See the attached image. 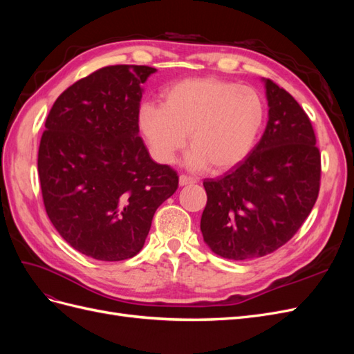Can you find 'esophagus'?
Returning <instances> with one entry per match:
<instances>
[{"label": "esophagus", "mask_w": 354, "mask_h": 354, "mask_svg": "<svg viewBox=\"0 0 354 354\" xmlns=\"http://www.w3.org/2000/svg\"><path fill=\"white\" fill-rule=\"evenodd\" d=\"M194 183H195V178H192V177H189V176L181 174V176L178 177V185H180V186H187V185H194Z\"/></svg>", "instance_id": "obj_1"}]
</instances>
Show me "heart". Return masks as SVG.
Wrapping results in <instances>:
<instances>
[{"label":"heart","mask_w":354,"mask_h":354,"mask_svg":"<svg viewBox=\"0 0 354 354\" xmlns=\"http://www.w3.org/2000/svg\"><path fill=\"white\" fill-rule=\"evenodd\" d=\"M266 121L263 95L218 78H189L168 87L160 106L145 104L138 125L153 156L171 164L186 146L189 167L227 171L254 151Z\"/></svg>","instance_id":"obj_1"}]
</instances>
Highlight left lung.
Segmentation results:
<instances>
[{"mask_svg":"<svg viewBox=\"0 0 354 354\" xmlns=\"http://www.w3.org/2000/svg\"><path fill=\"white\" fill-rule=\"evenodd\" d=\"M269 121L243 162L205 180L201 232L212 252L252 260L281 248L301 227L320 187V152L307 113L286 90L264 80Z\"/></svg>","mask_w":354,"mask_h":354,"instance_id":"8db88e82","label":"left lung"}]
</instances>
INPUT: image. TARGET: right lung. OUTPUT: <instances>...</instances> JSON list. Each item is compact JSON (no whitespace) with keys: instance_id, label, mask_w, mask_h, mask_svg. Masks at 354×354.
<instances>
[{"instance_id":"1","label":"right lung","mask_w":354,"mask_h":354,"mask_svg":"<svg viewBox=\"0 0 354 354\" xmlns=\"http://www.w3.org/2000/svg\"><path fill=\"white\" fill-rule=\"evenodd\" d=\"M137 65L106 66L63 91L47 116L38 176L47 216L72 248L102 261L143 248L158 207L178 176L156 164L138 137L149 75Z\"/></svg>"}]
</instances>
